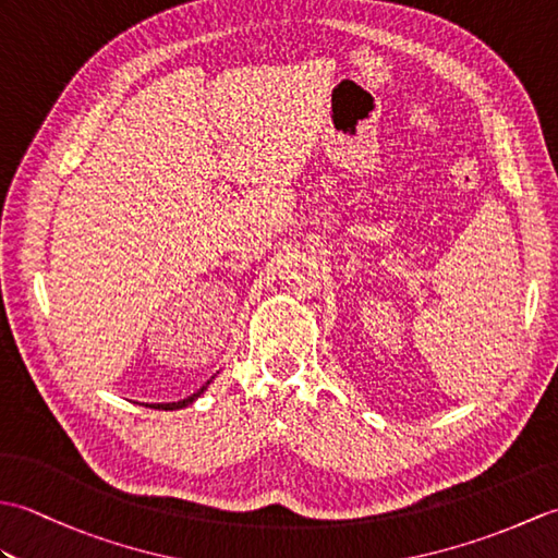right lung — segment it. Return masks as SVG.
<instances>
[{
	"instance_id": "add662e5",
	"label": "right lung",
	"mask_w": 558,
	"mask_h": 558,
	"mask_svg": "<svg viewBox=\"0 0 558 558\" xmlns=\"http://www.w3.org/2000/svg\"><path fill=\"white\" fill-rule=\"evenodd\" d=\"M213 381V378H210ZM210 381H206V386H201L196 393H192L189 398H184V400H177V402H153V405H146V408H156V410H182V408H186V405H192L194 400H198L201 396H204V390L210 386Z\"/></svg>"
}]
</instances>
